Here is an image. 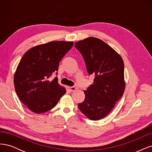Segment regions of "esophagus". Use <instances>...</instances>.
Wrapping results in <instances>:
<instances>
[{
    "mask_svg": "<svg viewBox=\"0 0 152 152\" xmlns=\"http://www.w3.org/2000/svg\"><path fill=\"white\" fill-rule=\"evenodd\" d=\"M68 90H69V91L72 92V91H75L76 90V88L75 86H71V87H68Z\"/></svg>",
    "mask_w": 152,
    "mask_h": 152,
    "instance_id": "obj_1",
    "label": "esophagus"
}]
</instances>
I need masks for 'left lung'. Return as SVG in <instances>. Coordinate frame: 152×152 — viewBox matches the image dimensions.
Listing matches in <instances>:
<instances>
[{"label":"left lung","mask_w":152,"mask_h":152,"mask_svg":"<svg viewBox=\"0 0 152 152\" xmlns=\"http://www.w3.org/2000/svg\"><path fill=\"white\" fill-rule=\"evenodd\" d=\"M75 47L84 58L87 72L95 76L78 107L90 119H101L109 114L124 92L123 60L108 44L95 37L76 42Z\"/></svg>","instance_id":"obj_1"}]
</instances>
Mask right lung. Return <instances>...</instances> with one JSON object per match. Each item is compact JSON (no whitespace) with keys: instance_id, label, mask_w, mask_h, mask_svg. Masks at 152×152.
Instances as JSON below:
<instances>
[{"instance_id":"right-lung-1","label":"right lung","mask_w":152,"mask_h":152,"mask_svg":"<svg viewBox=\"0 0 152 152\" xmlns=\"http://www.w3.org/2000/svg\"><path fill=\"white\" fill-rule=\"evenodd\" d=\"M73 44L53 41L34 47L23 55L14 74V84L19 100L31 111L42 114L51 110L66 94L57 77L52 81L49 78L58 71V64Z\"/></svg>"}]
</instances>
